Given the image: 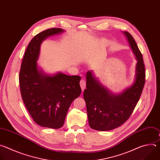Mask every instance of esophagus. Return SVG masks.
Here are the masks:
<instances>
[{
	"instance_id": "1",
	"label": "esophagus",
	"mask_w": 160,
	"mask_h": 160,
	"mask_svg": "<svg viewBox=\"0 0 160 160\" xmlns=\"http://www.w3.org/2000/svg\"><path fill=\"white\" fill-rule=\"evenodd\" d=\"M80 87L82 88V91L84 90L85 88V86H86V82L84 79H82L80 82Z\"/></svg>"
}]
</instances>
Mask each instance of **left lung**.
<instances>
[{
    "label": "left lung",
    "instance_id": "left-lung-1",
    "mask_svg": "<svg viewBox=\"0 0 160 160\" xmlns=\"http://www.w3.org/2000/svg\"><path fill=\"white\" fill-rule=\"evenodd\" d=\"M137 60L133 83L115 94L102 86L92 71L86 73L87 88L83 92L88 123L92 129L108 131L124 123L138 104L145 83V66L142 54L133 37L123 32Z\"/></svg>",
    "mask_w": 160,
    "mask_h": 160
}]
</instances>
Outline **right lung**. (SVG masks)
<instances>
[{"mask_svg":"<svg viewBox=\"0 0 160 160\" xmlns=\"http://www.w3.org/2000/svg\"><path fill=\"white\" fill-rule=\"evenodd\" d=\"M53 28L35 35L22 59L19 80L22 99L34 122L40 126L59 128L72 102L81 94V77L59 72L45 74L37 64L40 45L49 37L63 32Z\"/></svg>","mask_w":160,"mask_h":160,"instance_id":"obj_1","label":"right lung"}]
</instances>
